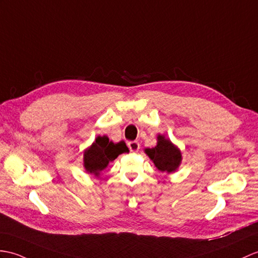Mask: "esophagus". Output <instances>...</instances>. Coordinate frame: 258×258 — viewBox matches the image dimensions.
<instances>
[{
  "label": "esophagus",
  "mask_w": 258,
  "mask_h": 258,
  "mask_svg": "<svg viewBox=\"0 0 258 258\" xmlns=\"http://www.w3.org/2000/svg\"><path fill=\"white\" fill-rule=\"evenodd\" d=\"M128 148H130V151L132 152V153H137L140 151V143L139 142H135V141H133V142H130L128 144Z\"/></svg>",
  "instance_id": "obj_1"
}]
</instances>
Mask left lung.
<instances>
[{
  "label": "left lung",
  "mask_w": 258,
  "mask_h": 258,
  "mask_svg": "<svg viewBox=\"0 0 258 258\" xmlns=\"http://www.w3.org/2000/svg\"><path fill=\"white\" fill-rule=\"evenodd\" d=\"M144 152L161 172L172 173L177 171L182 160L181 151L179 147L161 134L157 135L156 146L145 148Z\"/></svg>",
  "instance_id": "obj_1"
}]
</instances>
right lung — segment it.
I'll return each instance as SVG.
<instances>
[{
    "mask_svg": "<svg viewBox=\"0 0 258 258\" xmlns=\"http://www.w3.org/2000/svg\"><path fill=\"white\" fill-rule=\"evenodd\" d=\"M128 152L124 141L113 143L107 136L99 135L91 145L83 151V167L88 173L99 177L118 155Z\"/></svg>",
    "mask_w": 258,
    "mask_h": 258,
    "instance_id": "1",
    "label": "right lung"
}]
</instances>
